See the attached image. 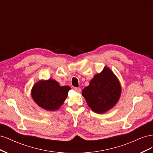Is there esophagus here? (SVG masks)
Instances as JSON below:
<instances>
[{
  "instance_id": "1",
  "label": "esophagus",
  "mask_w": 153,
  "mask_h": 153,
  "mask_svg": "<svg viewBox=\"0 0 153 153\" xmlns=\"http://www.w3.org/2000/svg\"><path fill=\"white\" fill-rule=\"evenodd\" d=\"M74 89H75V91L76 92H81V89H80V88H78V87H74Z\"/></svg>"
}]
</instances>
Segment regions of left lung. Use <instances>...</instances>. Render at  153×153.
<instances>
[{"instance_id": "left-lung-1", "label": "left lung", "mask_w": 153, "mask_h": 153, "mask_svg": "<svg viewBox=\"0 0 153 153\" xmlns=\"http://www.w3.org/2000/svg\"><path fill=\"white\" fill-rule=\"evenodd\" d=\"M121 92L117 78L105 67L101 73L94 75L89 86L82 90V96L93 112L103 114L117 103Z\"/></svg>"}]
</instances>
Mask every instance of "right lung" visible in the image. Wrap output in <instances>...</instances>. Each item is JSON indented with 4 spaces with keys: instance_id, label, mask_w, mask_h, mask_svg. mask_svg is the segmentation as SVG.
<instances>
[{
    "instance_id": "add662e5",
    "label": "right lung",
    "mask_w": 153,
    "mask_h": 153,
    "mask_svg": "<svg viewBox=\"0 0 153 153\" xmlns=\"http://www.w3.org/2000/svg\"><path fill=\"white\" fill-rule=\"evenodd\" d=\"M69 86H60L53 80L39 81L32 90V97L41 108L47 110H57L67 98Z\"/></svg>"
}]
</instances>
